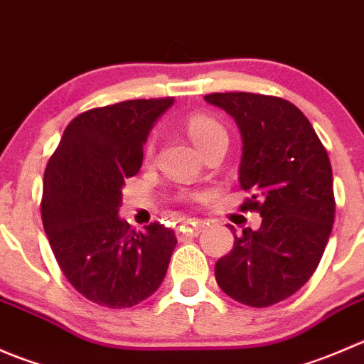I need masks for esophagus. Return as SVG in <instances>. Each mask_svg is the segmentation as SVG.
Returning <instances> with one entry per match:
<instances>
[{"mask_svg":"<svg viewBox=\"0 0 364 364\" xmlns=\"http://www.w3.org/2000/svg\"><path fill=\"white\" fill-rule=\"evenodd\" d=\"M200 229H203V225H200L199 222H185L183 225H179L178 237L179 240H190V237H197L199 236Z\"/></svg>","mask_w":364,"mask_h":364,"instance_id":"obj_1","label":"esophagus"}]
</instances>
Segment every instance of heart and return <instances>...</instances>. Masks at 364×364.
<instances>
[{
  "instance_id": "obj_1",
  "label": "heart",
  "mask_w": 364,
  "mask_h": 364,
  "mask_svg": "<svg viewBox=\"0 0 364 364\" xmlns=\"http://www.w3.org/2000/svg\"><path fill=\"white\" fill-rule=\"evenodd\" d=\"M185 130L188 134V137L192 139L193 144L199 148L200 153L205 148H209L213 142L220 141V139H227V132L222 127V123H218L215 117L208 116V114H192V116L186 117ZM151 151L153 142L149 141L148 146H146V153L149 155Z\"/></svg>"
}]
</instances>
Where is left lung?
I'll return each mask as SVG.
<instances>
[{
    "label": "left lung",
    "mask_w": 364,
    "mask_h": 364,
    "mask_svg": "<svg viewBox=\"0 0 364 364\" xmlns=\"http://www.w3.org/2000/svg\"><path fill=\"white\" fill-rule=\"evenodd\" d=\"M204 98L240 127V186L250 192L240 209L262 216L260 229H243L215 264L216 282L240 303L271 306L299 291L321 262L335 222L331 161L306 116L284 98L245 91Z\"/></svg>",
    "instance_id": "obj_1"
}]
</instances>
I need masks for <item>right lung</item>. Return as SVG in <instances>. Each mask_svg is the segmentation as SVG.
<instances>
[{"label":"right lung","mask_w":364,"mask_h":364,"mask_svg":"<svg viewBox=\"0 0 364 364\" xmlns=\"http://www.w3.org/2000/svg\"><path fill=\"white\" fill-rule=\"evenodd\" d=\"M172 102L127 100L79 114L46 167L40 211L50 248L72 287L100 306L130 308L151 296L178 243L159 222L137 232L117 216L121 188Z\"/></svg>","instance_id":"add662e5"}]
</instances>
